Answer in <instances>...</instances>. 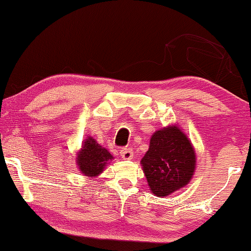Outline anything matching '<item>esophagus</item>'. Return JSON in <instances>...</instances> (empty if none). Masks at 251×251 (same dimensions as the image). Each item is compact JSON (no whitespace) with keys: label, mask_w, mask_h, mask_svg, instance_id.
I'll return each mask as SVG.
<instances>
[{"label":"esophagus","mask_w":251,"mask_h":251,"mask_svg":"<svg viewBox=\"0 0 251 251\" xmlns=\"http://www.w3.org/2000/svg\"><path fill=\"white\" fill-rule=\"evenodd\" d=\"M120 155L122 156L123 160H131L132 159V150L131 149H122L120 151Z\"/></svg>","instance_id":"1"}]
</instances>
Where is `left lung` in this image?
<instances>
[{
    "mask_svg": "<svg viewBox=\"0 0 251 251\" xmlns=\"http://www.w3.org/2000/svg\"><path fill=\"white\" fill-rule=\"evenodd\" d=\"M150 191L159 198L186 186L193 178L197 153L190 138L177 125L156 130L140 160Z\"/></svg>",
    "mask_w": 251,
    "mask_h": 251,
    "instance_id": "left-lung-1",
    "label": "left lung"
}]
</instances>
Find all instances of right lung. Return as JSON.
<instances>
[{"label": "right lung", "mask_w": 251, "mask_h": 251, "mask_svg": "<svg viewBox=\"0 0 251 251\" xmlns=\"http://www.w3.org/2000/svg\"><path fill=\"white\" fill-rule=\"evenodd\" d=\"M114 157L105 147L97 143L94 137L89 136L82 143L81 149L77 151L76 161L80 173L89 178L98 177Z\"/></svg>", "instance_id": "add662e5"}]
</instances>
